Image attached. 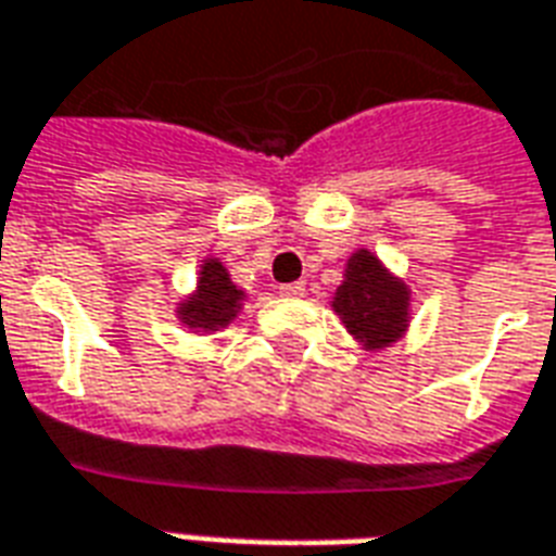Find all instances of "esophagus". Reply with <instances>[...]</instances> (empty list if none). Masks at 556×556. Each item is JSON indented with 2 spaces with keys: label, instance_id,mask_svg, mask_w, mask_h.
I'll return each mask as SVG.
<instances>
[{
  "label": "esophagus",
  "instance_id": "34e87169",
  "mask_svg": "<svg viewBox=\"0 0 556 556\" xmlns=\"http://www.w3.org/2000/svg\"><path fill=\"white\" fill-rule=\"evenodd\" d=\"M281 295H283V299H302V295H304V283H299V281H295V283H283Z\"/></svg>",
  "mask_w": 556,
  "mask_h": 556
}]
</instances>
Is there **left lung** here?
<instances>
[{
    "instance_id": "1",
    "label": "left lung",
    "mask_w": 556,
    "mask_h": 556,
    "mask_svg": "<svg viewBox=\"0 0 556 556\" xmlns=\"http://www.w3.org/2000/svg\"><path fill=\"white\" fill-rule=\"evenodd\" d=\"M331 307L354 340L366 349H387L407 331L410 290L369 249H357L345 263V281Z\"/></svg>"
}]
</instances>
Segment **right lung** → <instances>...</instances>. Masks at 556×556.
<instances>
[{
  "mask_svg": "<svg viewBox=\"0 0 556 556\" xmlns=\"http://www.w3.org/2000/svg\"><path fill=\"white\" fill-rule=\"evenodd\" d=\"M245 293L231 281V275L216 257H207L199 273L195 293L178 304V319L193 331H219L237 319Z\"/></svg>",
  "mask_w": 556,
  "mask_h": 556,
  "instance_id": "right-lung-1",
  "label": "right lung"
}]
</instances>
